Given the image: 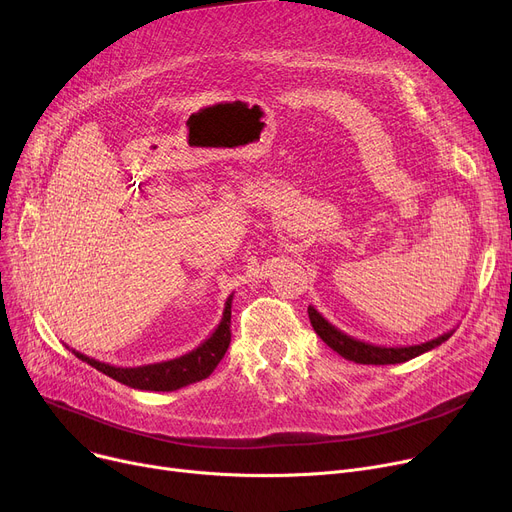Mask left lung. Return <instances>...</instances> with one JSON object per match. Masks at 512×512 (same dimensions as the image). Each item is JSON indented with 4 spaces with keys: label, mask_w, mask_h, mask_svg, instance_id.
<instances>
[{
    "label": "left lung",
    "mask_w": 512,
    "mask_h": 512,
    "mask_svg": "<svg viewBox=\"0 0 512 512\" xmlns=\"http://www.w3.org/2000/svg\"><path fill=\"white\" fill-rule=\"evenodd\" d=\"M307 313H309V319H311V326H313L315 334L321 340H324L332 348V351H336L340 357H344L348 361L363 363V365L405 363L409 359H415V357H419L427 351H432V348L440 346L442 342H446L454 334V330H450V332H444L442 336H438L434 340H427V342L413 344V346H378V344L363 342V340H357L353 336L344 334L342 330L332 326L330 321L311 305H309Z\"/></svg>",
    "instance_id": "8db88e82"
}]
</instances>
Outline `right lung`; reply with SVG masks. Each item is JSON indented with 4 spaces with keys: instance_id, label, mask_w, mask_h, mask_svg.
I'll use <instances>...</instances> for the list:
<instances>
[{
    "instance_id": "obj_1",
    "label": "right lung",
    "mask_w": 512,
    "mask_h": 512,
    "mask_svg": "<svg viewBox=\"0 0 512 512\" xmlns=\"http://www.w3.org/2000/svg\"><path fill=\"white\" fill-rule=\"evenodd\" d=\"M232 297L230 294L226 305H224V315L218 328L213 330V334L201 342L195 351L186 353L182 357L170 359V361H161V363H151V365H141V367H116L110 363H101L97 359H91L83 353L72 351L80 361L89 363L97 371L110 375L112 380L126 384L130 388L137 390H151V392H174L178 388H184L188 384L201 382L209 378L211 371L218 367L222 357L226 355L228 346H230V309H232Z\"/></svg>"
}]
</instances>
